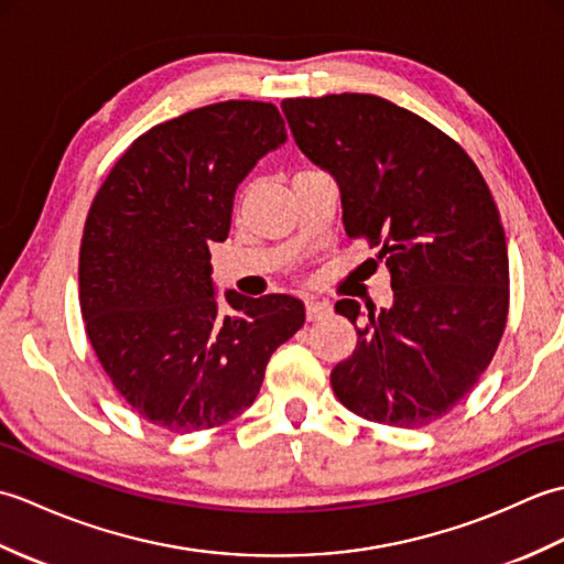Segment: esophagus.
I'll return each mask as SVG.
<instances>
[{"label": "esophagus", "instance_id": "34e87169", "mask_svg": "<svg viewBox=\"0 0 564 564\" xmlns=\"http://www.w3.org/2000/svg\"><path fill=\"white\" fill-rule=\"evenodd\" d=\"M305 313H307V319L315 322V319H322L332 315V305L327 301H317V297H307L305 301Z\"/></svg>", "mask_w": 564, "mask_h": 564}]
</instances>
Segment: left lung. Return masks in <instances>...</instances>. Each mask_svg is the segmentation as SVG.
<instances>
[{
    "mask_svg": "<svg viewBox=\"0 0 564 564\" xmlns=\"http://www.w3.org/2000/svg\"><path fill=\"white\" fill-rule=\"evenodd\" d=\"M281 109L301 152L339 184L346 235L378 247L390 271V307L334 305L358 334L332 370L334 394L368 422H436L475 388L507 327L497 203L458 142L388 99L329 94Z\"/></svg>",
    "mask_w": 564,
    "mask_h": 564,
    "instance_id": "8db88e82",
    "label": "left lung"
}]
</instances>
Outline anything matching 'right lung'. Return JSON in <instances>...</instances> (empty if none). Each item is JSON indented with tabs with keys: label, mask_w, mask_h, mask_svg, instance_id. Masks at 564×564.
Returning a JSON list of instances; mask_svg holds the SVG:
<instances>
[{
	"label": "right lung",
	"mask_w": 564,
	"mask_h": 564,
	"mask_svg": "<svg viewBox=\"0 0 564 564\" xmlns=\"http://www.w3.org/2000/svg\"><path fill=\"white\" fill-rule=\"evenodd\" d=\"M273 104L220 101L150 128L106 176L84 223L79 305L106 376L133 410L176 434L227 424L257 400L271 354L303 327L293 295L225 291L235 191L285 142Z\"/></svg>",
	"instance_id": "add662e5"
}]
</instances>
